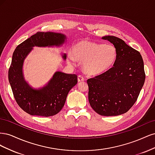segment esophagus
<instances>
[{"label": "esophagus", "mask_w": 155, "mask_h": 155, "mask_svg": "<svg viewBox=\"0 0 155 155\" xmlns=\"http://www.w3.org/2000/svg\"><path fill=\"white\" fill-rule=\"evenodd\" d=\"M78 80L79 82L83 81H85V78H84L82 75H79L78 77Z\"/></svg>", "instance_id": "obj_1"}]
</instances>
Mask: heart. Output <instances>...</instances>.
<instances>
[{
    "label": "heart",
    "instance_id": "b5f03b06",
    "mask_svg": "<svg viewBox=\"0 0 155 155\" xmlns=\"http://www.w3.org/2000/svg\"><path fill=\"white\" fill-rule=\"evenodd\" d=\"M71 54L74 60L83 63L84 71L93 76L107 72L113 66L117 58V50L113 45L87 40L75 43Z\"/></svg>",
    "mask_w": 155,
    "mask_h": 155
}]
</instances>
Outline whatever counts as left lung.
Wrapping results in <instances>:
<instances>
[{"label":"left lung","mask_w":155,"mask_h":155,"mask_svg":"<svg viewBox=\"0 0 155 155\" xmlns=\"http://www.w3.org/2000/svg\"><path fill=\"white\" fill-rule=\"evenodd\" d=\"M114 45L117 58L113 67L87 80L92 109L105 116L127 112L137 101L145 82L143 61L138 51L114 36L102 37Z\"/></svg>","instance_id":"obj_1"}]
</instances>
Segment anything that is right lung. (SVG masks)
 Segmentation results:
<instances>
[{
	"instance_id": "add662e5",
	"label": "right lung",
	"mask_w": 155,
	"mask_h": 155,
	"mask_svg": "<svg viewBox=\"0 0 155 155\" xmlns=\"http://www.w3.org/2000/svg\"><path fill=\"white\" fill-rule=\"evenodd\" d=\"M65 39L66 36L62 34L39 31L18 45L13 51L8 71L9 82L17 104L28 114L45 117L58 114L69 91L77 84V75L56 72L47 85L37 90L28 85L22 74L23 63L34 46H59ZM63 57L66 59V54Z\"/></svg>"
}]
</instances>
